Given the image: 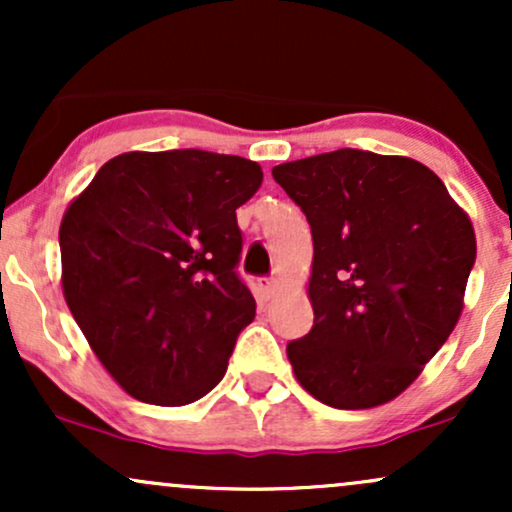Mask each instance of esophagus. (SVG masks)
Listing matches in <instances>:
<instances>
[{"label": "esophagus", "instance_id": "34e87169", "mask_svg": "<svg viewBox=\"0 0 512 512\" xmlns=\"http://www.w3.org/2000/svg\"><path fill=\"white\" fill-rule=\"evenodd\" d=\"M276 279H272V276H262V279H257V291L262 293V298H272L274 291H276Z\"/></svg>", "mask_w": 512, "mask_h": 512}]
</instances>
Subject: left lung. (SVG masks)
Instances as JSON below:
<instances>
[{"mask_svg": "<svg viewBox=\"0 0 512 512\" xmlns=\"http://www.w3.org/2000/svg\"><path fill=\"white\" fill-rule=\"evenodd\" d=\"M272 175L313 233L315 322L286 346L298 383L334 409L390 402L460 320L477 260L472 221L407 156L339 149Z\"/></svg>", "mask_w": 512, "mask_h": 512, "instance_id": "left-lung-1", "label": "left lung"}]
</instances>
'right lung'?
<instances>
[{
  "instance_id": "1",
  "label": "right lung",
  "mask_w": 512,
  "mask_h": 512,
  "mask_svg": "<svg viewBox=\"0 0 512 512\" xmlns=\"http://www.w3.org/2000/svg\"><path fill=\"white\" fill-rule=\"evenodd\" d=\"M260 185L248 158L129 151L64 211V301L127 395L182 407L219 385L255 317L236 209Z\"/></svg>"
}]
</instances>
